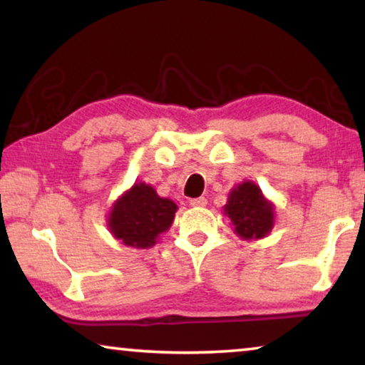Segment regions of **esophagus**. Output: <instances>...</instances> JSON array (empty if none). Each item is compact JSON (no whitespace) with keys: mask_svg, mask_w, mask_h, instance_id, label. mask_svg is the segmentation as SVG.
Instances as JSON below:
<instances>
[{"mask_svg":"<svg viewBox=\"0 0 365 365\" xmlns=\"http://www.w3.org/2000/svg\"><path fill=\"white\" fill-rule=\"evenodd\" d=\"M207 205V200L206 197H193V200H190V206L193 207H205Z\"/></svg>","mask_w":365,"mask_h":365,"instance_id":"1","label":"esophagus"}]
</instances>
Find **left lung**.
Listing matches in <instances>:
<instances>
[{
  "label": "left lung",
  "instance_id": "1",
  "mask_svg": "<svg viewBox=\"0 0 365 365\" xmlns=\"http://www.w3.org/2000/svg\"><path fill=\"white\" fill-rule=\"evenodd\" d=\"M224 214L230 219L233 233L248 242L267 237L275 224L274 202L251 180L238 183L230 190Z\"/></svg>",
  "mask_w": 365,
  "mask_h": 365
}]
</instances>
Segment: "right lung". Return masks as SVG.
Listing matches in <instances>:
<instances>
[{"instance_id": "add662e5", "label": "right lung", "mask_w": 365, "mask_h": 365, "mask_svg": "<svg viewBox=\"0 0 365 365\" xmlns=\"http://www.w3.org/2000/svg\"><path fill=\"white\" fill-rule=\"evenodd\" d=\"M177 209L174 201L160 197L151 185L135 182L110 206L108 228L125 246L148 250L169 230Z\"/></svg>"}]
</instances>
